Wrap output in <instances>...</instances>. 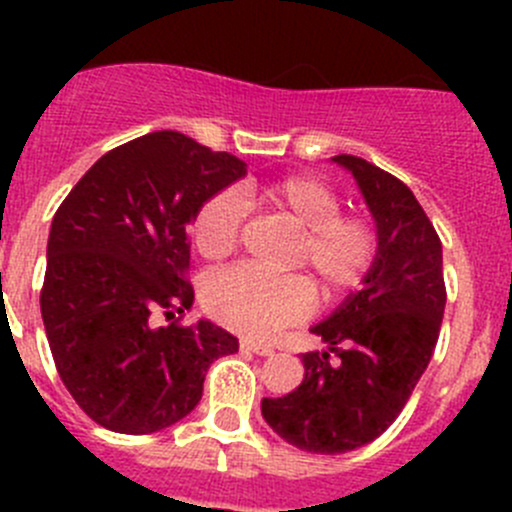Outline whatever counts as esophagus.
I'll list each match as a JSON object with an SVG mask.
<instances>
[{
  "label": "esophagus",
  "mask_w": 512,
  "mask_h": 512,
  "mask_svg": "<svg viewBox=\"0 0 512 512\" xmlns=\"http://www.w3.org/2000/svg\"><path fill=\"white\" fill-rule=\"evenodd\" d=\"M240 349H242V352H252V354H257V356H270L272 352H275V349H272L270 344L255 342V339H242Z\"/></svg>",
  "instance_id": "1"
}]
</instances>
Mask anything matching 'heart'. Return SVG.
<instances>
[{
    "instance_id": "heart-1",
    "label": "heart",
    "mask_w": 512,
    "mask_h": 512,
    "mask_svg": "<svg viewBox=\"0 0 512 512\" xmlns=\"http://www.w3.org/2000/svg\"><path fill=\"white\" fill-rule=\"evenodd\" d=\"M262 203L299 232L294 262L307 265L327 297L359 287L379 255V227L366 213H342L339 195L312 175H287L260 190ZM247 205L240 190L210 195L195 213V247L208 260L230 255L242 237ZM205 309L225 327L267 337L312 312L307 277H272L252 267H230L208 280Z\"/></svg>"
}]
</instances>
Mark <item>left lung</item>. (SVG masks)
Here are the masks:
<instances>
[{"instance_id":"1","label":"left lung","mask_w":512,"mask_h":512,"mask_svg":"<svg viewBox=\"0 0 512 512\" xmlns=\"http://www.w3.org/2000/svg\"><path fill=\"white\" fill-rule=\"evenodd\" d=\"M359 183L379 227L364 287L312 334L329 352L302 354V384L262 399L272 431L309 453H347L379 438L416 389L446 309L438 232L409 185L356 156H334Z\"/></svg>"}]
</instances>
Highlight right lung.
<instances>
[{
	"label": "right lung",
	"mask_w": 512,
	"mask_h": 512,
	"mask_svg": "<svg viewBox=\"0 0 512 512\" xmlns=\"http://www.w3.org/2000/svg\"><path fill=\"white\" fill-rule=\"evenodd\" d=\"M247 165L178 131L101 156L51 220L41 319L61 381L84 414L116 433H156L198 406L210 364L237 352L218 324L156 327L185 314L188 225Z\"/></svg>",
	"instance_id": "obj_1"
}]
</instances>
